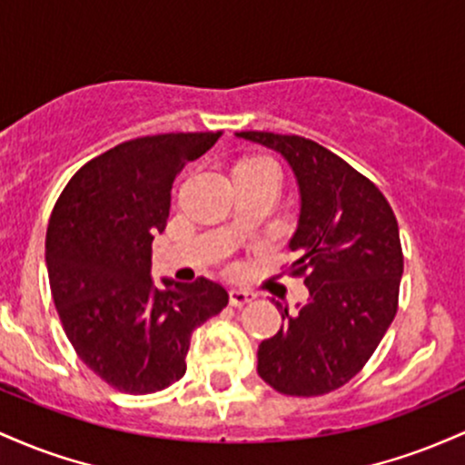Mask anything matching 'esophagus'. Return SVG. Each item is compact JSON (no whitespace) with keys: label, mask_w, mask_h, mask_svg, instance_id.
I'll use <instances>...</instances> for the list:
<instances>
[{"label":"esophagus","mask_w":465,"mask_h":465,"mask_svg":"<svg viewBox=\"0 0 465 465\" xmlns=\"http://www.w3.org/2000/svg\"><path fill=\"white\" fill-rule=\"evenodd\" d=\"M254 301V294L248 290H231V305L234 307H243L248 302Z\"/></svg>","instance_id":"esophagus-1"}]
</instances>
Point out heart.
Segmentation results:
<instances>
[{
	"instance_id": "1",
	"label": "heart",
	"mask_w": 465,
	"mask_h": 465,
	"mask_svg": "<svg viewBox=\"0 0 465 465\" xmlns=\"http://www.w3.org/2000/svg\"><path fill=\"white\" fill-rule=\"evenodd\" d=\"M237 166H257V169H274L272 160L265 158V155H252V158L242 160Z\"/></svg>"
}]
</instances>
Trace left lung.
<instances>
[{"label": "left lung", "mask_w": 465, "mask_h": 465, "mask_svg": "<svg viewBox=\"0 0 465 465\" xmlns=\"http://www.w3.org/2000/svg\"><path fill=\"white\" fill-rule=\"evenodd\" d=\"M279 151L301 191L290 242L292 276L310 299L290 314L276 302L281 330L257 351V371L283 395L316 398L341 389L367 364L398 314L404 272L398 219L369 177L310 138L242 132Z\"/></svg>", "instance_id": "obj_1"}]
</instances>
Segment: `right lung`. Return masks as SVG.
I'll return each mask as SVG.
<instances>
[{
	"instance_id": "add662e5",
	"label": "right lung",
	"mask_w": 465,
	"mask_h": 465,
	"mask_svg": "<svg viewBox=\"0 0 465 465\" xmlns=\"http://www.w3.org/2000/svg\"><path fill=\"white\" fill-rule=\"evenodd\" d=\"M222 132L127 140L83 164L56 200L45 234L52 299L78 358L109 387L163 391L186 373L191 333L228 305V292L151 281V243L166 228L171 186Z\"/></svg>"
}]
</instances>
